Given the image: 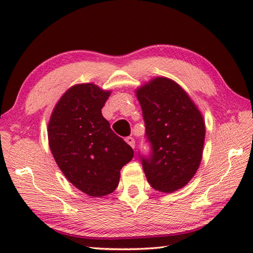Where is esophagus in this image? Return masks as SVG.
<instances>
[{"instance_id":"esophagus-1","label":"esophagus","mask_w":253,"mask_h":253,"mask_svg":"<svg viewBox=\"0 0 253 253\" xmlns=\"http://www.w3.org/2000/svg\"><path fill=\"white\" fill-rule=\"evenodd\" d=\"M125 140H126V143L129 145V146H131L132 148H135V139L132 138V137H127Z\"/></svg>"}]
</instances>
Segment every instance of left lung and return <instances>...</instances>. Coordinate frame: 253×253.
Returning <instances> with one entry per match:
<instances>
[{"label":"left lung","instance_id":"left-lung-1","mask_svg":"<svg viewBox=\"0 0 253 253\" xmlns=\"http://www.w3.org/2000/svg\"><path fill=\"white\" fill-rule=\"evenodd\" d=\"M143 110L148 156L140 155L151 186L172 193L194 176L202 160L205 124L187 93L165 77H158L136 90Z\"/></svg>","mask_w":253,"mask_h":253}]
</instances>
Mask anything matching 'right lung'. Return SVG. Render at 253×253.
<instances>
[{
	"mask_svg": "<svg viewBox=\"0 0 253 253\" xmlns=\"http://www.w3.org/2000/svg\"><path fill=\"white\" fill-rule=\"evenodd\" d=\"M110 91L76 84L60 98L48 126L50 149L68 181L92 198L116 190L134 151L111 130L101 109Z\"/></svg>",
	"mask_w": 253,
	"mask_h": 253,
	"instance_id": "add662e5",
	"label": "right lung"
}]
</instances>
